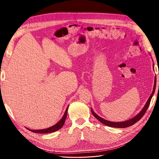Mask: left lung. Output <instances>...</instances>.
I'll use <instances>...</instances> for the list:
<instances>
[{"label": "left lung", "instance_id": "1", "mask_svg": "<svg viewBox=\"0 0 159 159\" xmlns=\"http://www.w3.org/2000/svg\"><path fill=\"white\" fill-rule=\"evenodd\" d=\"M156 82V81H155ZM155 86H156V84H155L154 85V88H153V92L151 94L150 97L149 98L146 105L144 106L142 110V111L138 114L136 115L134 118H133V119H130L129 120H127L126 121H123V122H112V121H107L106 120H104L102 119V118H101V117H99V116L97 115L93 110L92 109L91 110L92 111V113L93 114V115L94 116V117L95 118L98 119L99 121H101L102 123L105 124V125H107V126H109V127H116V128H125V127H129V126H131L132 125H134V124L135 123H136L137 121H139L142 117L145 114V113H146V112L147 111V110L149 106V104H150V102H151V98H152V97L154 94V92L155 91Z\"/></svg>", "mask_w": 159, "mask_h": 159}]
</instances>
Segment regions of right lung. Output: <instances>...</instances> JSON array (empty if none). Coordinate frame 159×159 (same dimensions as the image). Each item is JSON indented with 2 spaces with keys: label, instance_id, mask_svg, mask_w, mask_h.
<instances>
[{
  "label": "right lung",
  "instance_id": "right-lung-1",
  "mask_svg": "<svg viewBox=\"0 0 159 159\" xmlns=\"http://www.w3.org/2000/svg\"><path fill=\"white\" fill-rule=\"evenodd\" d=\"M67 109H68V107L66 108L65 114L63 116L62 118H61L60 120V121H59L57 124H55L54 125H53V126H52V127H51L49 128L45 129H41V130H30L29 129H28L30 130V131H32V132L36 133H49L55 132V131L59 130L60 129H61V127H63L64 124L65 123V121H66V119L67 118Z\"/></svg>",
  "mask_w": 159,
  "mask_h": 159
}]
</instances>
